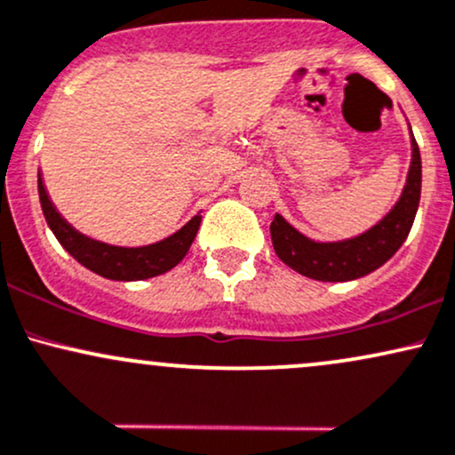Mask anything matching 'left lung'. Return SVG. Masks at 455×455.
Here are the masks:
<instances>
[{
	"label": "left lung",
	"mask_w": 455,
	"mask_h": 455,
	"mask_svg": "<svg viewBox=\"0 0 455 455\" xmlns=\"http://www.w3.org/2000/svg\"><path fill=\"white\" fill-rule=\"evenodd\" d=\"M411 167L400 200L376 226L355 238L320 243L300 234L282 214L270 223L275 253L296 273L315 282H352L380 268L402 247L415 221L421 197V155L411 131Z\"/></svg>",
	"instance_id": "left-lung-1"
}]
</instances>
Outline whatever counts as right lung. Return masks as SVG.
Wrapping results in <instances>:
<instances>
[{
    "label": "right lung",
    "mask_w": 455,
    "mask_h": 455,
    "mask_svg": "<svg viewBox=\"0 0 455 455\" xmlns=\"http://www.w3.org/2000/svg\"><path fill=\"white\" fill-rule=\"evenodd\" d=\"M38 196L51 232L55 234V238L66 251L73 255L76 262L90 268L92 273L105 279H114V282H140V279H150L172 270L187 255L202 223L200 214H196L187 226H182L178 232L159 243L144 244V247H116V244L94 241V238L76 232L62 214L55 211L40 173Z\"/></svg>",
    "instance_id": "add662e5"
}]
</instances>
